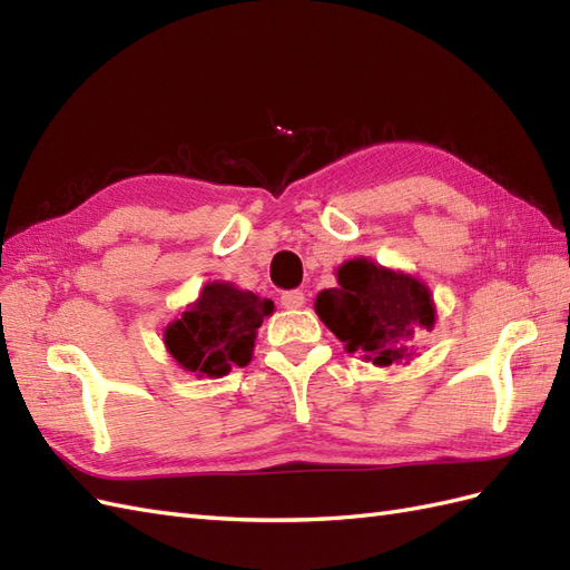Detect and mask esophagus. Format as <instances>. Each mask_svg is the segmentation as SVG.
Returning a JSON list of instances; mask_svg holds the SVG:
<instances>
[{"label":"esophagus","instance_id":"1","mask_svg":"<svg viewBox=\"0 0 570 570\" xmlns=\"http://www.w3.org/2000/svg\"><path fill=\"white\" fill-rule=\"evenodd\" d=\"M305 305V294L303 291H284L282 294V308H286V311H298V308H303Z\"/></svg>","mask_w":570,"mask_h":570}]
</instances>
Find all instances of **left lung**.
<instances>
[{"label":"left lung","mask_w":570,"mask_h":570,"mask_svg":"<svg viewBox=\"0 0 570 570\" xmlns=\"http://www.w3.org/2000/svg\"><path fill=\"white\" fill-rule=\"evenodd\" d=\"M315 313L348 354L358 352L381 368L410 363L419 334L435 325L431 288L416 276L368 257L344 262L337 269V288L317 294Z\"/></svg>","instance_id":"8db88e82"}]
</instances>
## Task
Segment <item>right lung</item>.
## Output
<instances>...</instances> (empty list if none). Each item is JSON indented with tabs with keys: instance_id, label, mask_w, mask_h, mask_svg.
I'll return each mask as SVG.
<instances>
[{
	"instance_id": "obj_1",
	"label": "right lung",
	"mask_w": 570,
	"mask_h": 570,
	"mask_svg": "<svg viewBox=\"0 0 570 570\" xmlns=\"http://www.w3.org/2000/svg\"><path fill=\"white\" fill-rule=\"evenodd\" d=\"M274 313L269 298L230 282H209L166 327L164 344L178 366L197 377H222L253 358L257 327Z\"/></svg>"
}]
</instances>
